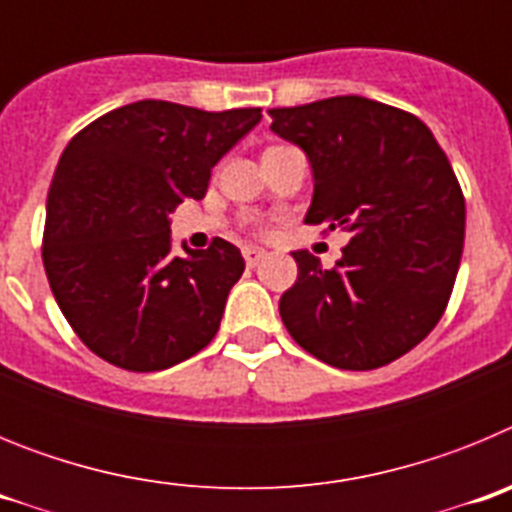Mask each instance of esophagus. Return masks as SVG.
Here are the masks:
<instances>
[{
    "label": "esophagus",
    "mask_w": 512,
    "mask_h": 512,
    "mask_svg": "<svg viewBox=\"0 0 512 512\" xmlns=\"http://www.w3.org/2000/svg\"><path fill=\"white\" fill-rule=\"evenodd\" d=\"M266 256L264 248L259 246H243V259H246L248 266H256Z\"/></svg>",
    "instance_id": "34e87169"
}]
</instances>
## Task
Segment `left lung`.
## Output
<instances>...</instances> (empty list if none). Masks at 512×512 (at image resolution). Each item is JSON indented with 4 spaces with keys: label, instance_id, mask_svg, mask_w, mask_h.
Instances as JSON below:
<instances>
[{
    "label": "left lung",
    "instance_id": "left-lung-1",
    "mask_svg": "<svg viewBox=\"0 0 512 512\" xmlns=\"http://www.w3.org/2000/svg\"><path fill=\"white\" fill-rule=\"evenodd\" d=\"M271 130L307 153L315 194L305 223L346 230L323 269L295 251L297 282L279 300L307 354L369 372L418 346L449 305L464 248V194L425 122L366 97L269 110Z\"/></svg>",
    "mask_w": 512,
    "mask_h": 512
}]
</instances>
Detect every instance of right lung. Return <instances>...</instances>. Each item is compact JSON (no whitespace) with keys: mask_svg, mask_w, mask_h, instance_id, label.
I'll use <instances>...</instances> for the list:
<instances>
[{"mask_svg":"<svg viewBox=\"0 0 512 512\" xmlns=\"http://www.w3.org/2000/svg\"><path fill=\"white\" fill-rule=\"evenodd\" d=\"M261 120L140 99L71 138L45 205L43 266L81 343L128 372H161L215 338L243 256L212 238L171 253L169 215L202 200L212 166Z\"/></svg>","mask_w":512,"mask_h":512,"instance_id":"obj_1","label":"right lung"}]
</instances>
